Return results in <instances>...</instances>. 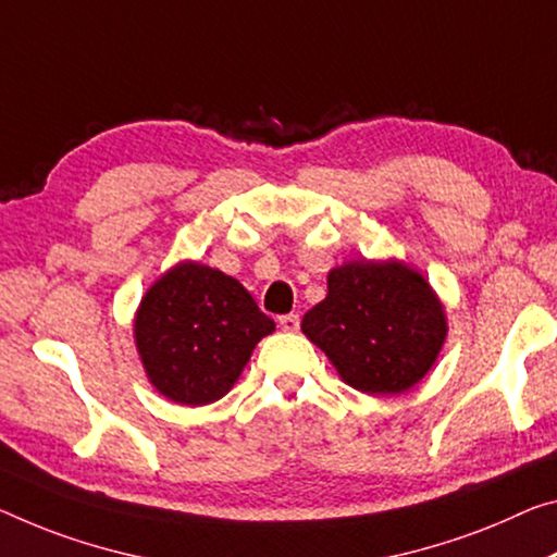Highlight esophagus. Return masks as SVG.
<instances>
[{
    "label": "esophagus",
    "instance_id": "34e87169",
    "mask_svg": "<svg viewBox=\"0 0 557 557\" xmlns=\"http://www.w3.org/2000/svg\"><path fill=\"white\" fill-rule=\"evenodd\" d=\"M277 324L285 332H297L299 330V314H282V317H277Z\"/></svg>",
    "mask_w": 557,
    "mask_h": 557
}]
</instances>
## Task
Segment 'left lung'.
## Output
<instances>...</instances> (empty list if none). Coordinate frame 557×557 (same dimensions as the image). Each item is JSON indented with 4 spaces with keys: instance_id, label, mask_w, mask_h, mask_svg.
Returning a JSON list of instances; mask_svg holds the SVG:
<instances>
[{
    "instance_id": "obj_1",
    "label": "left lung",
    "mask_w": 557,
    "mask_h": 557,
    "mask_svg": "<svg viewBox=\"0 0 557 557\" xmlns=\"http://www.w3.org/2000/svg\"><path fill=\"white\" fill-rule=\"evenodd\" d=\"M339 376L364 394H401L434 364L446 339L444 307L399 262H349L326 277V297L302 320Z\"/></svg>"
}]
</instances>
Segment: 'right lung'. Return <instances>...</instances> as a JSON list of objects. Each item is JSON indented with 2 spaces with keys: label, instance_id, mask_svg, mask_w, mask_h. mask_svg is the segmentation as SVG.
Instances as JSON below:
<instances>
[{
  "label": "right lung",
  "instance_id": "obj_1",
  "mask_svg": "<svg viewBox=\"0 0 557 557\" xmlns=\"http://www.w3.org/2000/svg\"><path fill=\"white\" fill-rule=\"evenodd\" d=\"M275 330L240 282L183 262L148 289L136 344L148 379L171 401L202 406L231 392L255 344Z\"/></svg>",
  "mask_w": 557,
  "mask_h": 557
}]
</instances>
